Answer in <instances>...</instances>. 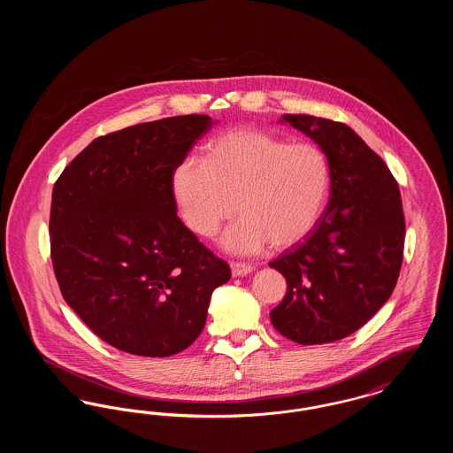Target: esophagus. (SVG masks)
<instances>
[{"mask_svg": "<svg viewBox=\"0 0 453 453\" xmlns=\"http://www.w3.org/2000/svg\"><path fill=\"white\" fill-rule=\"evenodd\" d=\"M231 272L233 277H246L253 272V266L248 263H231Z\"/></svg>", "mask_w": 453, "mask_h": 453, "instance_id": "1", "label": "esophagus"}]
</instances>
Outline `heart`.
<instances>
[{
    "instance_id": "heart-1",
    "label": "heart",
    "mask_w": 453,
    "mask_h": 453,
    "mask_svg": "<svg viewBox=\"0 0 453 453\" xmlns=\"http://www.w3.org/2000/svg\"><path fill=\"white\" fill-rule=\"evenodd\" d=\"M329 185V163L318 146L255 129L217 137L205 161L187 157L173 173L176 205L198 236H214L237 203L241 219L220 237L236 255L301 242L323 216Z\"/></svg>"
}]
</instances>
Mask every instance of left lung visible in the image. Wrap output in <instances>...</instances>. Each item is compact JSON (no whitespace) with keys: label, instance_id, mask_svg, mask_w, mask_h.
Returning a JSON list of instances; mask_svg holds the SVG:
<instances>
[{"label":"left lung","instance_id":"left-lung-1","mask_svg":"<svg viewBox=\"0 0 453 453\" xmlns=\"http://www.w3.org/2000/svg\"><path fill=\"white\" fill-rule=\"evenodd\" d=\"M326 154L329 203L303 242L270 263L287 280L270 312L273 327L301 345L343 340L388 302L404 250L397 181L364 139L342 122L285 113Z\"/></svg>","mask_w":453,"mask_h":453}]
</instances>
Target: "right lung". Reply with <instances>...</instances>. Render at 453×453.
<instances>
[{"label": "right lung", "mask_w": 453, "mask_h": 453, "mask_svg": "<svg viewBox=\"0 0 453 453\" xmlns=\"http://www.w3.org/2000/svg\"><path fill=\"white\" fill-rule=\"evenodd\" d=\"M217 120L180 115L95 139L59 176L50 255L67 305L108 345L170 357L202 333L231 279L176 217L173 173Z\"/></svg>", "instance_id": "add662e5"}]
</instances>
